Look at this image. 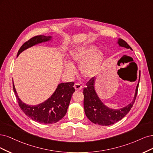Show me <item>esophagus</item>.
I'll list each match as a JSON object with an SVG mask.
<instances>
[{"label":"esophagus","mask_w":153,"mask_h":153,"mask_svg":"<svg viewBox=\"0 0 153 153\" xmlns=\"http://www.w3.org/2000/svg\"><path fill=\"white\" fill-rule=\"evenodd\" d=\"M74 87L75 90L77 91H80L82 89V86L81 85H80L79 83H76L74 86Z\"/></svg>","instance_id":"1"}]
</instances>
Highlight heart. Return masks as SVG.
<instances>
[{"mask_svg": "<svg viewBox=\"0 0 153 153\" xmlns=\"http://www.w3.org/2000/svg\"><path fill=\"white\" fill-rule=\"evenodd\" d=\"M70 57L72 63L79 65L81 75L85 78L91 79L99 72L104 59V53L97 50L95 46L77 48L71 52ZM64 71L68 76L76 73V68L72 63H67L64 66Z\"/></svg>", "mask_w": 153, "mask_h": 153, "instance_id": "1", "label": "heart"}]
</instances>
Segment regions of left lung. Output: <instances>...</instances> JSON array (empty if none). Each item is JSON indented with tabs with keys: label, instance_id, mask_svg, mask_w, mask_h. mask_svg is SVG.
Instances as JSON below:
<instances>
[{
	"label": "left lung",
	"instance_id": "8db88e82",
	"mask_svg": "<svg viewBox=\"0 0 153 153\" xmlns=\"http://www.w3.org/2000/svg\"><path fill=\"white\" fill-rule=\"evenodd\" d=\"M117 44L120 47H124L130 49L131 47L126 41L122 39H118ZM140 74L139 73V79L136 86L135 95L132 102L126 106L118 109H114L108 107L103 103L98 97L95 91L94 84L95 78L92 77L86 83V87L84 88V109L86 116L92 123L102 126H109L114 124L124 117L130 111L134 104L137 95L138 88L140 81Z\"/></svg>",
	"mask_w": 153,
	"mask_h": 153
}]
</instances>
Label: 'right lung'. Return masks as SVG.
Instances as JSON below:
<instances>
[{
    "label": "right lung",
    "mask_w": 153,
    "mask_h": 153,
    "mask_svg": "<svg viewBox=\"0 0 153 153\" xmlns=\"http://www.w3.org/2000/svg\"><path fill=\"white\" fill-rule=\"evenodd\" d=\"M53 36H37L25 42L19 48L18 55L27 49L38 44L51 41ZM13 90L21 109L28 117L33 121L43 124H52L62 120L66 114L72 95L75 91L74 82L60 83L52 95L46 100L36 105H31L22 102L19 98L14 82Z\"/></svg>",
    "instance_id": "right-lung-1"
}]
</instances>
